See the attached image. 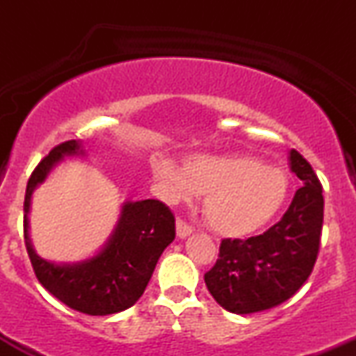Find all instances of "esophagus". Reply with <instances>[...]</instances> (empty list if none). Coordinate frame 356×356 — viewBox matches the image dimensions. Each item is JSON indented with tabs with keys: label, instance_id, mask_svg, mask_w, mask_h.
Instances as JSON below:
<instances>
[{
	"label": "esophagus",
	"instance_id": "1",
	"mask_svg": "<svg viewBox=\"0 0 356 356\" xmlns=\"http://www.w3.org/2000/svg\"><path fill=\"white\" fill-rule=\"evenodd\" d=\"M175 226H177V236H179V238H182V239L187 238V236H189L191 232L194 231V229H192L191 224H187L186 220L181 219V218L177 219V224H175Z\"/></svg>",
	"mask_w": 356,
	"mask_h": 356
}]
</instances>
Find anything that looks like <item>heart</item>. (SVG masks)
<instances>
[{"instance_id": "heart-1", "label": "heart", "mask_w": 356, "mask_h": 356, "mask_svg": "<svg viewBox=\"0 0 356 356\" xmlns=\"http://www.w3.org/2000/svg\"><path fill=\"white\" fill-rule=\"evenodd\" d=\"M155 181L169 201L206 194L204 216L219 234L241 238L259 231L288 195V177L249 155H192L179 169L169 159L152 162Z\"/></svg>"}]
</instances>
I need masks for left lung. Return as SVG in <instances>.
<instances>
[{
  "label": "left lung",
  "mask_w": 356,
  "mask_h": 356,
  "mask_svg": "<svg viewBox=\"0 0 356 356\" xmlns=\"http://www.w3.org/2000/svg\"><path fill=\"white\" fill-rule=\"evenodd\" d=\"M291 170L303 181L275 226L248 239H222L216 264L204 275L207 289L227 312L249 314L289 300L312 275L321 244L323 189L298 150Z\"/></svg>",
  "instance_id": "left-lung-1"
}]
</instances>
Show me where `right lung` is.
I'll return each instance as SVG.
<instances>
[{
	"mask_svg": "<svg viewBox=\"0 0 356 356\" xmlns=\"http://www.w3.org/2000/svg\"><path fill=\"white\" fill-rule=\"evenodd\" d=\"M80 152L76 140L63 142L35 167L24 194V246L36 277L48 293L68 308L104 316L124 312L144 295L159 257L175 238V218L169 206L155 199L125 202L113 234L95 257L76 264H53L40 257L28 238L31 194L63 155Z\"/></svg>",
	"mask_w": 356,
	"mask_h": 356,
	"instance_id": "obj_1",
	"label": "right lung"
}]
</instances>
